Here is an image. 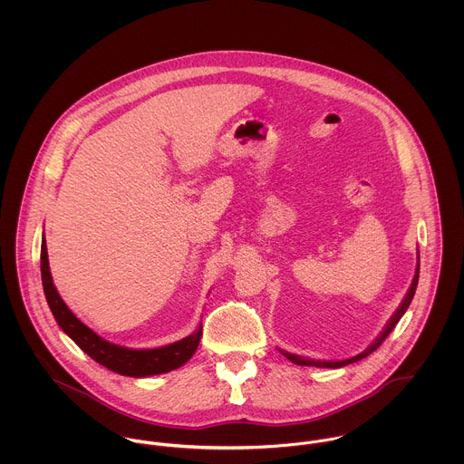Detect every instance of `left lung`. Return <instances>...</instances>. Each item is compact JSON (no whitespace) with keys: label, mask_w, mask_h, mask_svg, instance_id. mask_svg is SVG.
Listing matches in <instances>:
<instances>
[{"label":"left lung","mask_w":464,"mask_h":464,"mask_svg":"<svg viewBox=\"0 0 464 464\" xmlns=\"http://www.w3.org/2000/svg\"><path fill=\"white\" fill-rule=\"evenodd\" d=\"M418 259H420V254H418ZM418 276H420V261H418V266H416V273H414V278H412V284H411V287H409V291H407V295H405V298H403V302L400 304V307L397 309V313L392 316V320H390V324L386 325V329L382 331V334L375 339V343H372V346H368L362 353H359V355H355V357H352V359H344V361H316V359H307V357H302V355H296V353H289V352H284V350H280L282 352V355L285 357V359H289L291 362H295V364H298V366H316V368H341V366H346V364H350V362H357V361H361V359H364V357H368L372 352H375L381 344H382V341L390 335V332L393 331L395 327H397L398 322H400V318L403 316V313L407 311V307L411 305V302H412V296H414V293H416V285H418Z\"/></svg>","instance_id":"obj_1"}]
</instances>
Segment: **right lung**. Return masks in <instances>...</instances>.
<instances>
[{
    "instance_id": "1",
    "label": "right lung",
    "mask_w": 464,
    "mask_h": 464,
    "mask_svg": "<svg viewBox=\"0 0 464 464\" xmlns=\"http://www.w3.org/2000/svg\"><path fill=\"white\" fill-rule=\"evenodd\" d=\"M41 276H43V287L48 300V305L59 324V327L66 332L67 335L96 362L105 366L107 370H112L120 375L127 377H150L166 373L171 370L180 368L186 364L193 353L198 348L201 339V325L198 331L177 343L151 348V350H132L125 348L114 343H109L107 339L100 337L96 332L91 331L87 325H83L64 304L61 295L57 293L50 265H48V252H46V239L43 236V246H41Z\"/></svg>"
}]
</instances>
